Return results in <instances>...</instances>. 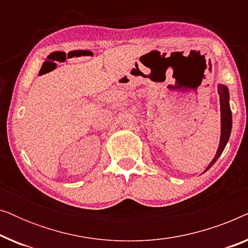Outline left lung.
<instances>
[{"label":"left lung","instance_id":"obj_1","mask_svg":"<svg viewBox=\"0 0 248 248\" xmlns=\"http://www.w3.org/2000/svg\"><path fill=\"white\" fill-rule=\"evenodd\" d=\"M218 93L220 98V115H221V134H220V141L219 147L217 149V154L212 161L210 162L208 167L204 169V171H208L210 168L215 165V162L218 160V158L221 155L222 151L225 150L227 143H228L230 133H232V109H230L229 105V90L228 87L225 84L219 83L218 84Z\"/></svg>","mask_w":248,"mask_h":248}]
</instances>
